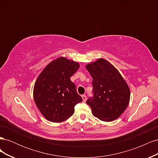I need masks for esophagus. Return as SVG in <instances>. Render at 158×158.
Listing matches in <instances>:
<instances>
[{
    "instance_id": "1",
    "label": "esophagus",
    "mask_w": 158,
    "mask_h": 158,
    "mask_svg": "<svg viewBox=\"0 0 158 158\" xmlns=\"http://www.w3.org/2000/svg\"><path fill=\"white\" fill-rule=\"evenodd\" d=\"M82 99H83V101H84V102H85V101H86V99H87L86 95H82Z\"/></svg>"
}]
</instances>
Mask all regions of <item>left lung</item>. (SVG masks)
<instances>
[{"label":"left lung","instance_id":"1","mask_svg":"<svg viewBox=\"0 0 158 158\" xmlns=\"http://www.w3.org/2000/svg\"><path fill=\"white\" fill-rule=\"evenodd\" d=\"M93 78V96L86 103L99 120H115L125 111L130 101V89L119 72L103 59L86 65Z\"/></svg>","mask_w":158,"mask_h":158}]
</instances>
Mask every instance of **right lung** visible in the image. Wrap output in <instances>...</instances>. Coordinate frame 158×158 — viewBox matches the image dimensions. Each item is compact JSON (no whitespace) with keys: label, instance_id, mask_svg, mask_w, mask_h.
Returning a JSON list of instances; mask_svg holds the SVG:
<instances>
[{"label":"right lung","instance_id":"obj_1","mask_svg":"<svg viewBox=\"0 0 158 158\" xmlns=\"http://www.w3.org/2000/svg\"><path fill=\"white\" fill-rule=\"evenodd\" d=\"M80 67L76 62L64 57L52 61L38 76L33 89L37 108L47 120L60 123L74 113V106L82 101L70 80Z\"/></svg>","mask_w":158,"mask_h":158}]
</instances>
